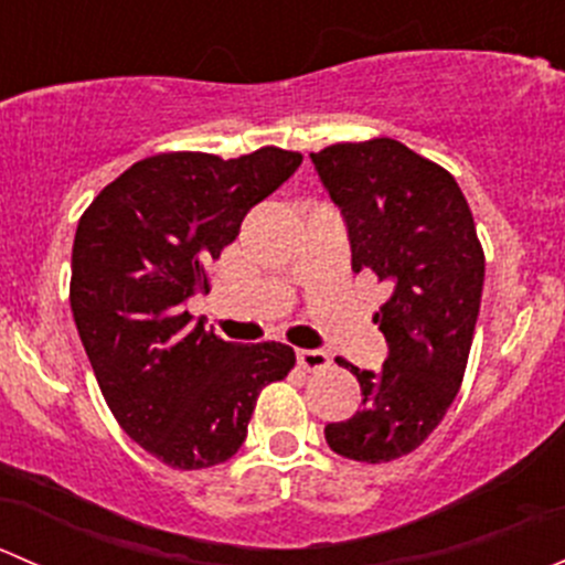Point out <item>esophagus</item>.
I'll use <instances>...</instances> for the list:
<instances>
[{"instance_id": "obj_1", "label": "esophagus", "mask_w": 565, "mask_h": 565, "mask_svg": "<svg viewBox=\"0 0 565 565\" xmlns=\"http://www.w3.org/2000/svg\"><path fill=\"white\" fill-rule=\"evenodd\" d=\"M298 363L306 372H322L330 366V358L322 350H298Z\"/></svg>"}]
</instances>
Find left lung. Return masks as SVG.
<instances>
[{
    "mask_svg": "<svg viewBox=\"0 0 565 565\" xmlns=\"http://www.w3.org/2000/svg\"><path fill=\"white\" fill-rule=\"evenodd\" d=\"M311 161L347 221L352 270L391 287L374 315L388 341L383 372L339 358L363 402L324 426L339 457L380 465L415 451L457 398L481 309L483 248L451 172L402 141H344Z\"/></svg>",
    "mask_w": 565,
    "mask_h": 565,
    "instance_id": "left-lung-1",
    "label": "left lung"
}]
</instances>
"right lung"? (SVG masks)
I'll list each match as a JSON object with an SVG mask.
<instances>
[{
    "instance_id": "add662e5",
    "label": "right lung",
    "mask_w": 565,
    "mask_h": 565,
    "mask_svg": "<svg viewBox=\"0 0 565 565\" xmlns=\"http://www.w3.org/2000/svg\"><path fill=\"white\" fill-rule=\"evenodd\" d=\"M300 161L281 147L230 161L161 152L78 218L71 309L95 380L125 435L174 470L235 457L259 391L292 372V347L218 339L191 322L185 300L210 292V262Z\"/></svg>"
}]
</instances>
